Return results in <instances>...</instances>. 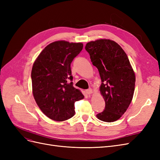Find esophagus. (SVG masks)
Instances as JSON below:
<instances>
[{"mask_svg": "<svg viewBox=\"0 0 160 160\" xmlns=\"http://www.w3.org/2000/svg\"><path fill=\"white\" fill-rule=\"evenodd\" d=\"M85 92H86V93L88 94V95H90V94H91L92 93H93V90H92V89L89 88V89H87V90L85 91Z\"/></svg>", "mask_w": 160, "mask_h": 160, "instance_id": "esophagus-1", "label": "esophagus"}]
</instances>
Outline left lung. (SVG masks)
<instances>
[{
  "instance_id": "left-lung-1",
  "label": "left lung",
  "mask_w": 160,
  "mask_h": 160,
  "mask_svg": "<svg viewBox=\"0 0 160 160\" xmlns=\"http://www.w3.org/2000/svg\"><path fill=\"white\" fill-rule=\"evenodd\" d=\"M85 50L99 71L100 91L105 101L104 110L97 118L105 122H115L126 111L133 98L135 76L132 65L126 53L113 41H91Z\"/></svg>"
}]
</instances>
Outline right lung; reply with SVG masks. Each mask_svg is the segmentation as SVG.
Segmentation results:
<instances>
[{
  "instance_id": "right-lung-1",
  "label": "right lung",
  "mask_w": 160,
  "mask_h": 160,
  "mask_svg": "<svg viewBox=\"0 0 160 160\" xmlns=\"http://www.w3.org/2000/svg\"><path fill=\"white\" fill-rule=\"evenodd\" d=\"M81 42H53L42 51L31 71L34 98L42 113L62 122L75 115V101L83 99L81 91L73 87L71 63L83 49Z\"/></svg>"
}]
</instances>
